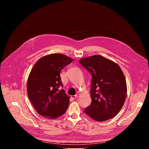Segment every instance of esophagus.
Instances as JSON below:
<instances>
[{"instance_id": "esophagus-1", "label": "esophagus", "mask_w": 149, "mask_h": 149, "mask_svg": "<svg viewBox=\"0 0 149 149\" xmlns=\"http://www.w3.org/2000/svg\"><path fill=\"white\" fill-rule=\"evenodd\" d=\"M78 95H72V96H71V98H72V99H75V98H78Z\"/></svg>"}]
</instances>
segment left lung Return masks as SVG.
I'll use <instances>...</instances> for the list:
<instances>
[{
  "label": "left lung",
  "mask_w": 149,
  "mask_h": 149,
  "mask_svg": "<svg viewBox=\"0 0 149 149\" xmlns=\"http://www.w3.org/2000/svg\"><path fill=\"white\" fill-rule=\"evenodd\" d=\"M91 73V104L85 113L93 120L104 121L115 117L121 109L127 96V84L120 66L101 55L79 60Z\"/></svg>",
  "instance_id": "8db88e82"
}]
</instances>
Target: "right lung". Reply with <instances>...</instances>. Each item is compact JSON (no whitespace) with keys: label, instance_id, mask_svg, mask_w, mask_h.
I'll list each match as a JSON object with an SVG mask.
<instances>
[{"label":"right lung","instance_id":"1","mask_svg":"<svg viewBox=\"0 0 149 149\" xmlns=\"http://www.w3.org/2000/svg\"><path fill=\"white\" fill-rule=\"evenodd\" d=\"M73 61L61 54H51L40 58L33 65L27 81V93L38 113L49 119L56 118L67 111L70 97L62 86L60 72Z\"/></svg>","mask_w":149,"mask_h":149}]
</instances>
